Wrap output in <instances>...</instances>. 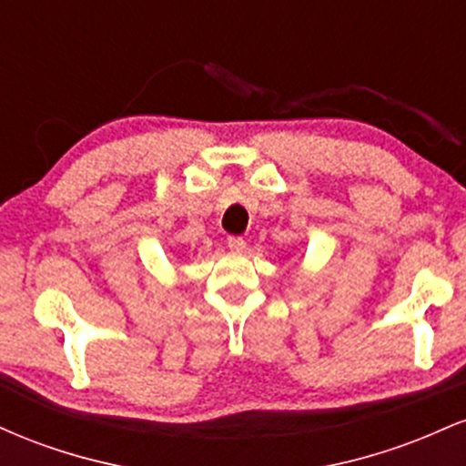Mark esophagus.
I'll use <instances>...</instances> for the list:
<instances>
[{
    "label": "esophagus",
    "instance_id": "1",
    "mask_svg": "<svg viewBox=\"0 0 466 466\" xmlns=\"http://www.w3.org/2000/svg\"><path fill=\"white\" fill-rule=\"evenodd\" d=\"M228 248L232 251H243L245 249L243 237H228Z\"/></svg>",
    "mask_w": 466,
    "mask_h": 466
}]
</instances>
